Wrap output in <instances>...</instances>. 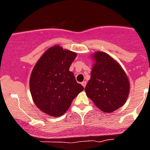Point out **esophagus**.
I'll list each match as a JSON object with an SVG mask.
<instances>
[{
    "mask_svg": "<svg viewBox=\"0 0 150 150\" xmlns=\"http://www.w3.org/2000/svg\"><path fill=\"white\" fill-rule=\"evenodd\" d=\"M81 84H82V86H83V87H85V86H86V81H83V82L81 83Z\"/></svg>",
    "mask_w": 150,
    "mask_h": 150,
    "instance_id": "esophagus-1",
    "label": "esophagus"
}]
</instances>
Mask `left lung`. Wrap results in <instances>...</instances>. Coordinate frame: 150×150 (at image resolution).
<instances>
[{
  "label": "left lung",
  "mask_w": 150,
  "mask_h": 150,
  "mask_svg": "<svg viewBox=\"0 0 150 150\" xmlns=\"http://www.w3.org/2000/svg\"><path fill=\"white\" fill-rule=\"evenodd\" d=\"M85 92L100 110L112 112L125 104L129 93L128 76L120 64L105 52L96 51Z\"/></svg>",
  "instance_id": "obj_1"
}]
</instances>
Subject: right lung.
<instances>
[{
    "label": "right lung",
    "instance_id": "right-lung-1",
    "mask_svg": "<svg viewBox=\"0 0 150 150\" xmlns=\"http://www.w3.org/2000/svg\"><path fill=\"white\" fill-rule=\"evenodd\" d=\"M76 57L75 52L60 45L53 46L44 52L32 70L30 90L33 102L50 117L64 115L74 99L84 90L69 70Z\"/></svg>",
    "mask_w": 150,
    "mask_h": 150
}]
</instances>
